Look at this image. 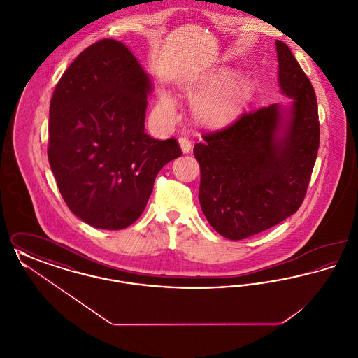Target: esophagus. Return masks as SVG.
Returning a JSON list of instances; mask_svg holds the SVG:
<instances>
[{"label": "esophagus", "mask_w": 358, "mask_h": 358, "mask_svg": "<svg viewBox=\"0 0 358 358\" xmlns=\"http://www.w3.org/2000/svg\"><path fill=\"white\" fill-rule=\"evenodd\" d=\"M178 143H180V148H181L182 153H190V150H192V142H190V139H189L187 136H181V138L178 139Z\"/></svg>", "instance_id": "1"}]
</instances>
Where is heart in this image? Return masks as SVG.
Masks as SVG:
<instances>
[{"instance_id": "b5f03b06", "label": "heart", "mask_w": 358, "mask_h": 358, "mask_svg": "<svg viewBox=\"0 0 358 358\" xmlns=\"http://www.w3.org/2000/svg\"><path fill=\"white\" fill-rule=\"evenodd\" d=\"M232 78L234 73L231 71H222L190 85L189 98L196 102V110L203 120L213 123L220 122L227 120L238 108L248 87L244 83L225 87ZM157 110L161 114H171L174 111V101L168 92L159 95Z\"/></svg>"}]
</instances>
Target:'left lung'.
I'll list each match as a JSON object with an SVG mask.
<instances>
[{"label":"left lung","mask_w":358,"mask_h":358,"mask_svg":"<svg viewBox=\"0 0 358 358\" xmlns=\"http://www.w3.org/2000/svg\"><path fill=\"white\" fill-rule=\"evenodd\" d=\"M278 85L291 99L241 117L194 145L206 220L229 240L263 232L302 204L320 146L314 88L289 47L275 41Z\"/></svg>","instance_id":"8db88e82"}]
</instances>
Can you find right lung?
<instances>
[{
	"instance_id": "right-lung-1",
	"label": "right lung",
	"mask_w": 358,
	"mask_h": 358,
	"mask_svg": "<svg viewBox=\"0 0 358 358\" xmlns=\"http://www.w3.org/2000/svg\"><path fill=\"white\" fill-rule=\"evenodd\" d=\"M152 91V76L113 38L82 52L53 91L51 171L71 212L94 228L138 220L158 171L181 155L176 139L145 134Z\"/></svg>"
}]
</instances>
